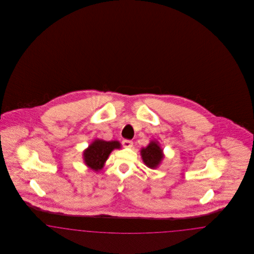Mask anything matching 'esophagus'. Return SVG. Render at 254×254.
<instances>
[{
    "mask_svg": "<svg viewBox=\"0 0 254 254\" xmlns=\"http://www.w3.org/2000/svg\"><path fill=\"white\" fill-rule=\"evenodd\" d=\"M122 144L124 145V147H131L133 145V142L131 140H127V139H125V140H123Z\"/></svg>",
    "mask_w": 254,
    "mask_h": 254,
    "instance_id": "34e87169",
    "label": "esophagus"
}]
</instances>
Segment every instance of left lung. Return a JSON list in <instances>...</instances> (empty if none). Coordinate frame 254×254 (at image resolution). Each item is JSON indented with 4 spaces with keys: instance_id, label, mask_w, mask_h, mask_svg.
I'll return each instance as SVG.
<instances>
[{
    "instance_id": "8db88e82",
    "label": "left lung",
    "mask_w": 254,
    "mask_h": 254,
    "mask_svg": "<svg viewBox=\"0 0 254 254\" xmlns=\"http://www.w3.org/2000/svg\"><path fill=\"white\" fill-rule=\"evenodd\" d=\"M141 155L145 165L150 169H156L164 157L163 150L156 142H150L145 148H142Z\"/></svg>"
}]
</instances>
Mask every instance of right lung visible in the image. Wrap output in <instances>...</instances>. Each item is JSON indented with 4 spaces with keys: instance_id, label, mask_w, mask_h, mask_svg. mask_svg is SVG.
Masks as SVG:
<instances>
[{
    "instance_id": "obj_1",
    "label": "right lung",
    "mask_w": 254,
    "mask_h": 254,
    "mask_svg": "<svg viewBox=\"0 0 254 254\" xmlns=\"http://www.w3.org/2000/svg\"><path fill=\"white\" fill-rule=\"evenodd\" d=\"M121 145L117 141L107 142L104 140H95L84 151V160L86 166L93 170L103 169L105 162L108 160L110 152L115 148H120Z\"/></svg>"
}]
</instances>
